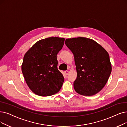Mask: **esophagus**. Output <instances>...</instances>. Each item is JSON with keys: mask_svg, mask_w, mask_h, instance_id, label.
I'll return each instance as SVG.
<instances>
[{"mask_svg": "<svg viewBox=\"0 0 127 127\" xmlns=\"http://www.w3.org/2000/svg\"><path fill=\"white\" fill-rule=\"evenodd\" d=\"M65 74L66 75H67L69 74V71L68 70H66L65 71Z\"/></svg>", "mask_w": 127, "mask_h": 127, "instance_id": "34e87169", "label": "esophagus"}]
</instances>
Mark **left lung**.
Instances as JSON below:
<instances>
[{"label":"left lung","mask_w":127,"mask_h":127,"mask_svg":"<svg viewBox=\"0 0 127 127\" xmlns=\"http://www.w3.org/2000/svg\"><path fill=\"white\" fill-rule=\"evenodd\" d=\"M65 44L74 56L77 76L74 88L79 94L92 96L106 84L112 71L109 54L100 44L89 38L66 39Z\"/></svg>","instance_id":"obj_1"}]
</instances>
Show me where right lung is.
Wrapping results in <instances>:
<instances>
[{
  "mask_svg": "<svg viewBox=\"0 0 127 127\" xmlns=\"http://www.w3.org/2000/svg\"><path fill=\"white\" fill-rule=\"evenodd\" d=\"M64 41V38H45L25 53L21 69L27 86L36 95L49 96L61 88L64 78L58 69L57 56Z\"/></svg>",
  "mask_w": 127,
  "mask_h": 127,
  "instance_id": "1",
  "label": "right lung"
}]
</instances>
